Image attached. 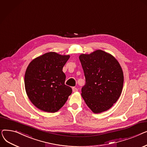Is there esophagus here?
<instances>
[{
  "mask_svg": "<svg viewBox=\"0 0 147 147\" xmlns=\"http://www.w3.org/2000/svg\"><path fill=\"white\" fill-rule=\"evenodd\" d=\"M72 90H73V92H77V91H78V89L75 88V87L73 88H72Z\"/></svg>",
  "mask_w": 147,
  "mask_h": 147,
  "instance_id": "1",
  "label": "esophagus"
}]
</instances>
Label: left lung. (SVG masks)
Wrapping results in <instances>:
<instances>
[{
	"label": "left lung",
	"instance_id": "left-lung-1",
	"mask_svg": "<svg viewBox=\"0 0 147 147\" xmlns=\"http://www.w3.org/2000/svg\"><path fill=\"white\" fill-rule=\"evenodd\" d=\"M79 59L86 80L81 94L84 102L94 113L110 109L119 98L123 86L124 77L119 62L102 50L81 54Z\"/></svg>",
	"mask_w": 147,
	"mask_h": 147
}]
</instances>
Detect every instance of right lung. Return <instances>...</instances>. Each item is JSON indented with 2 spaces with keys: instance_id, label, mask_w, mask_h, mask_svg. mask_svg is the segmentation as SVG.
<instances>
[{
  "instance_id": "right-lung-1",
  "label": "right lung",
  "mask_w": 147,
  "mask_h": 147,
  "mask_svg": "<svg viewBox=\"0 0 147 147\" xmlns=\"http://www.w3.org/2000/svg\"><path fill=\"white\" fill-rule=\"evenodd\" d=\"M69 55L50 52L34 59L28 65L24 84L27 95L37 109L48 113L58 111L72 93L65 84L63 68Z\"/></svg>"
}]
</instances>
